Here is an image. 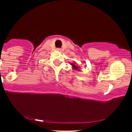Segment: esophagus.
Returning <instances> with one entry per match:
<instances>
[{"label": "esophagus", "mask_w": 132, "mask_h": 132, "mask_svg": "<svg viewBox=\"0 0 132 132\" xmlns=\"http://www.w3.org/2000/svg\"><path fill=\"white\" fill-rule=\"evenodd\" d=\"M57 51H61V50L60 49V48H57Z\"/></svg>", "instance_id": "34e87169"}]
</instances>
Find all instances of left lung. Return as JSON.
<instances>
[{
    "instance_id": "8db88e82",
    "label": "left lung",
    "mask_w": 132,
    "mask_h": 132,
    "mask_svg": "<svg viewBox=\"0 0 132 132\" xmlns=\"http://www.w3.org/2000/svg\"><path fill=\"white\" fill-rule=\"evenodd\" d=\"M71 66H72V69H74V70H75L76 71H81V68H80V66H78V64L76 63V62H74V63H71Z\"/></svg>"
}]
</instances>
